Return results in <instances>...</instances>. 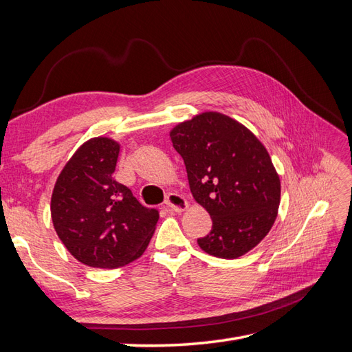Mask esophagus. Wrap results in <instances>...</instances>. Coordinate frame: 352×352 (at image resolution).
Wrapping results in <instances>:
<instances>
[{"mask_svg":"<svg viewBox=\"0 0 352 352\" xmlns=\"http://www.w3.org/2000/svg\"><path fill=\"white\" fill-rule=\"evenodd\" d=\"M164 204L168 207V210H172L175 212H180L188 208V201L179 194H168L166 197Z\"/></svg>","mask_w":352,"mask_h":352,"instance_id":"1","label":"esophagus"}]
</instances>
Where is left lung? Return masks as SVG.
I'll list each match as a JSON object with an SVG mask.
<instances>
[{
  "label": "left lung",
  "mask_w": 352,
  "mask_h": 352,
  "mask_svg": "<svg viewBox=\"0 0 352 352\" xmlns=\"http://www.w3.org/2000/svg\"><path fill=\"white\" fill-rule=\"evenodd\" d=\"M184 158L189 188L212 220L202 251L238 258L270 232L280 202V180L255 135L229 116L207 111L170 132Z\"/></svg>",
  "instance_id": "1"
}]
</instances>
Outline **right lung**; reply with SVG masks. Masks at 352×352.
Listing matches in <instances>:
<instances>
[{
	"instance_id": "add662e5",
	"label": "right lung",
	"mask_w": 352,
	"mask_h": 352,
	"mask_svg": "<svg viewBox=\"0 0 352 352\" xmlns=\"http://www.w3.org/2000/svg\"><path fill=\"white\" fill-rule=\"evenodd\" d=\"M119 151L110 138L87 141L61 170L51 197L58 238L74 258L97 269H117L141 257L160 217L113 179Z\"/></svg>"
}]
</instances>
